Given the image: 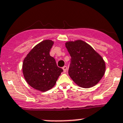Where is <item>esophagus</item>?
<instances>
[{"mask_svg":"<svg viewBox=\"0 0 123 123\" xmlns=\"http://www.w3.org/2000/svg\"><path fill=\"white\" fill-rule=\"evenodd\" d=\"M62 69H63V71H64V73H66V72H67V66H64V67H62Z\"/></svg>","mask_w":123,"mask_h":123,"instance_id":"1","label":"esophagus"}]
</instances>
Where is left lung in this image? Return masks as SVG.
Returning <instances> with one entry per match:
<instances>
[{"instance_id":"8db88e82","label":"left lung","mask_w":123,"mask_h":123,"mask_svg":"<svg viewBox=\"0 0 123 123\" xmlns=\"http://www.w3.org/2000/svg\"><path fill=\"white\" fill-rule=\"evenodd\" d=\"M71 62L68 75L80 87L89 88L99 82L105 72V62L91 46L81 40L66 43Z\"/></svg>"}]
</instances>
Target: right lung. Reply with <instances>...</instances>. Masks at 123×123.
Returning <instances> with one entry per match:
<instances>
[{
  "mask_svg": "<svg viewBox=\"0 0 123 123\" xmlns=\"http://www.w3.org/2000/svg\"><path fill=\"white\" fill-rule=\"evenodd\" d=\"M53 41L45 40L35 45L23 62L24 77L35 89L45 92L53 88L63 70L57 66L55 58L49 55Z\"/></svg>",
  "mask_w": 123,
  "mask_h": 123,
  "instance_id": "add662e5",
  "label": "right lung"
}]
</instances>
